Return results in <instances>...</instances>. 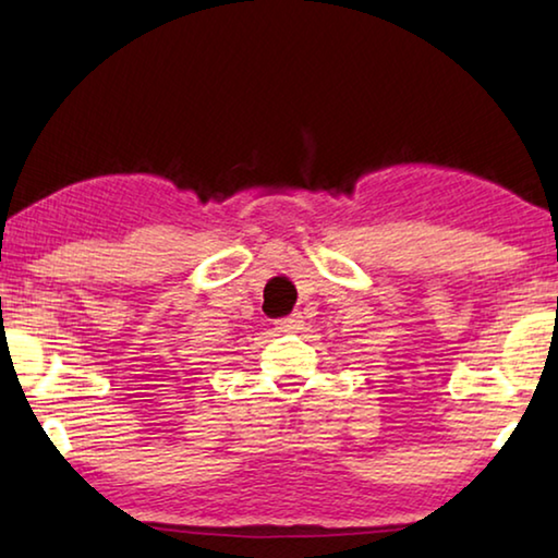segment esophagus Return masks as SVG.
Wrapping results in <instances>:
<instances>
[{
    "label": "esophagus",
    "mask_w": 558,
    "mask_h": 558,
    "mask_svg": "<svg viewBox=\"0 0 558 558\" xmlns=\"http://www.w3.org/2000/svg\"><path fill=\"white\" fill-rule=\"evenodd\" d=\"M276 325L280 332H295V329H302V325H305V317H302V313H292L286 319H278Z\"/></svg>",
    "instance_id": "1"
}]
</instances>
